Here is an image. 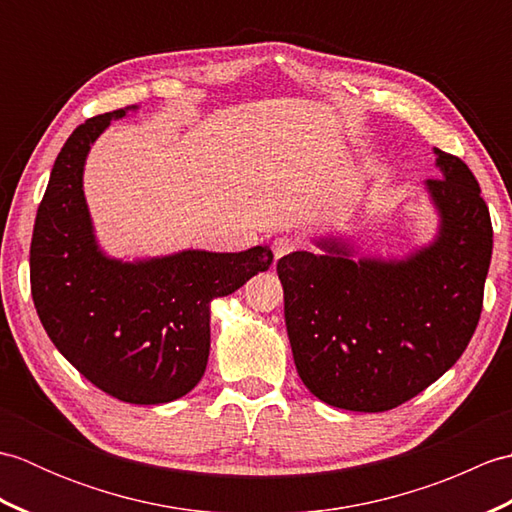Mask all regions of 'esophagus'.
I'll return each instance as SVG.
<instances>
[{
    "instance_id": "obj_1",
    "label": "esophagus",
    "mask_w": 512,
    "mask_h": 512,
    "mask_svg": "<svg viewBox=\"0 0 512 512\" xmlns=\"http://www.w3.org/2000/svg\"><path fill=\"white\" fill-rule=\"evenodd\" d=\"M299 248V239L295 237H277L273 242V253H275V262L284 255L292 253V250Z\"/></svg>"
}]
</instances>
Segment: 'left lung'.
Listing matches in <instances>:
<instances>
[{"mask_svg": "<svg viewBox=\"0 0 512 512\" xmlns=\"http://www.w3.org/2000/svg\"><path fill=\"white\" fill-rule=\"evenodd\" d=\"M427 180L438 231L405 257L358 255L350 237L312 239L277 262L297 372L347 411H387L451 369L469 345L493 255V226L471 169L433 149Z\"/></svg>", "mask_w": 512, "mask_h": 512, "instance_id": "obj_1", "label": "left lung"}]
</instances>
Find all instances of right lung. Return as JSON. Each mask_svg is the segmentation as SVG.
<instances>
[{"label": "right lung", "instance_id": "1", "mask_svg": "<svg viewBox=\"0 0 512 512\" xmlns=\"http://www.w3.org/2000/svg\"><path fill=\"white\" fill-rule=\"evenodd\" d=\"M138 105L85 121L65 140L39 204L30 288L54 347L105 394L132 405L178 400L200 383L211 347V301L273 264V250L187 248L110 257L83 191L85 160L112 121Z\"/></svg>", "mask_w": 512, "mask_h": 512}]
</instances>
